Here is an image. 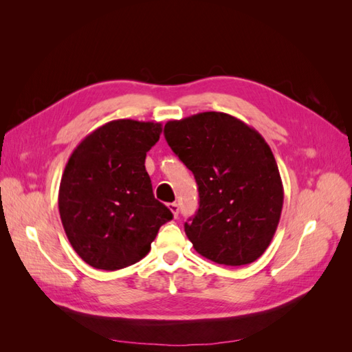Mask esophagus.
Masks as SVG:
<instances>
[{
	"label": "esophagus",
	"mask_w": 352,
	"mask_h": 352,
	"mask_svg": "<svg viewBox=\"0 0 352 352\" xmlns=\"http://www.w3.org/2000/svg\"><path fill=\"white\" fill-rule=\"evenodd\" d=\"M167 207H168L170 211H172V214L175 217H177V214H179V206L176 204V202H170V204H167Z\"/></svg>",
	"instance_id": "34e87169"
}]
</instances>
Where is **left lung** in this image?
Instances as JSON below:
<instances>
[{"mask_svg":"<svg viewBox=\"0 0 352 352\" xmlns=\"http://www.w3.org/2000/svg\"><path fill=\"white\" fill-rule=\"evenodd\" d=\"M164 136L198 185L199 208L185 223L195 251L225 265L260 258L283 207L280 173L264 138L236 117L217 111L170 120Z\"/></svg>","mask_w":352,"mask_h":352,"instance_id":"8db88e82","label":"left lung"}]
</instances>
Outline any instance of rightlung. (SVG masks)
<instances>
[{
  "label": "right lung",
  "instance_id": "obj_1",
  "mask_svg": "<svg viewBox=\"0 0 352 352\" xmlns=\"http://www.w3.org/2000/svg\"><path fill=\"white\" fill-rule=\"evenodd\" d=\"M155 122L113 120L74 148L58 190V211L73 250L95 269L142 260L172 211L157 201L145 157L160 140Z\"/></svg>",
  "mask_w": 352,
  "mask_h": 352
}]
</instances>
